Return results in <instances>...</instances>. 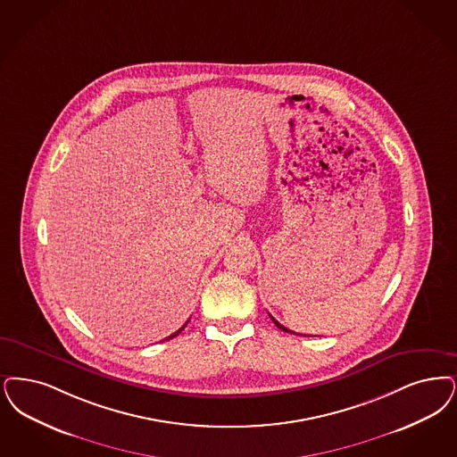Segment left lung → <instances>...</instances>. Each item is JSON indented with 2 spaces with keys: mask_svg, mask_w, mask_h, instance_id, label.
I'll return each mask as SVG.
<instances>
[{
  "mask_svg": "<svg viewBox=\"0 0 457 457\" xmlns=\"http://www.w3.org/2000/svg\"><path fill=\"white\" fill-rule=\"evenodd\" d=\"M270 318H272V321H274L275 325H277V328H280L282 331H287V333H294L293 329H287L286 327H282V325H280V323L275 320L274 316H270Z\"/></svg>",
  "mask_w": 457,
  "mask_h": 457,
  "instance_id": "obj_1",
  "label": "left lung"
}]
</instances>
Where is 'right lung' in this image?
I'll use <instances>...</instances> for the list:
<instances>
[{
    "label": "right lung",
    "mask_w": 457,
    "mask_h": 457,
    "mask_svg": "<svg viewBox=\"0 0 457 457\" xmlns=\"http://www.w3.org/2000/svg\"><path fill=\"white\" fill-rule=\"evenodd\" d=\"M187 323H188V321H187ZM187 323H185V325H183L182 328L177 329V331H175V333H171V335H170V337H166V338H164V340H170V338H175V337H177V335H179V333H180V331H182V329L185 328V327H187Z\"/></svg>",
    "instance_id": "add662e5"
}]
</instances>
